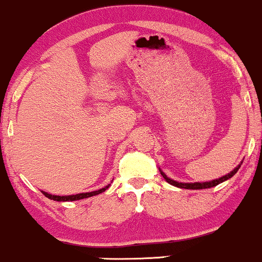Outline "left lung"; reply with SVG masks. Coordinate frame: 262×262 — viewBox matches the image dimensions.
Wrapping results in <instances>:
<instances>
[{
  "instance_id": "1",
  "label": "left lung",
  "mask_w": 262,
  "mask_h": 262,
  "mask_svg": "<svg viewBox=\"0 0 262 262\" xmlns=\"http://www.w3.org/2000/svg\"><path fill=\"white\" fill-rule=\"evenodd\" d=\"M242 164H243V162H242ZM242 164H240V165H242ZM240 165H237L235 169H234L233 171H230V172L228 173V175L221 177V179L213 180V181H209V182H208V181H207V182H193V183H192V182H189V183H186V182H177V181H173V180L169 179V177L165 175V173L162 172L161 170H160V172H161L162 177H164V179H165V181L169 182L170 185L176 186V187H179V188H186V189H203V188L214 187V186L219 185V183H222V182L227 181V180L231 179V177H233V176L235 175V173L237 172V170H239Z\"/></svg>"
}]
</instances>
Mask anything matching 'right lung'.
<instances>
[{
  "label": "right lung",
  "mask_w": 262,
  "mask_h": 262,
  "mask_svg": "<svg viewBox=\"0 0 262 262\" xmlns=\"http://www.w3.org/2000/svg\"><path fill=\"white\" fill-rule=\"evenodd\" d=\"M110 187V185L106 186V187L98 189V191H92V192H85V193H77V194H70V196H54V194L48 193V192H43V194L45 197H48L49 200H54L58 201V202H68V201H79V200H83V198H89L92 196H96V194H100L102 192H104L106 189Z\"/></svg>",
  "instance_id": "1"
}]
</instances>
